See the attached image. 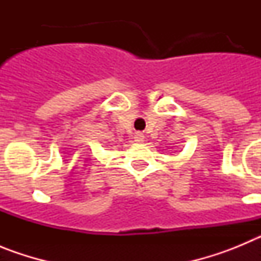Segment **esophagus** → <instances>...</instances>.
<instances>
[{
  "label": "esophagus",
  "mask_w": 261,
  "mask_h": 261,
  "mask_svg": "<svg viewBox=\"0 0 261 261\" xmlns=\"http://www.w3.org/2000/svg\"><path fill=\"white\" fill-rule=\"evenodd\" d=\"M144 135H142V133H136L135 135V141L136 142H142L144 141Z\"/></svg>",
  "instance_id": "34e87169"
}]
</instances>
